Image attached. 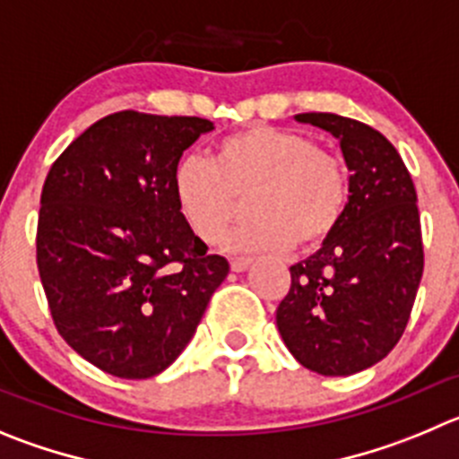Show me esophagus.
<instances>
[{
	"label": "esophagus",
	"mask_w": 459,
	"mask_h": 459,
	"mask_svg": "<svg viewBox=\"0 0 459 459\" xmlns=\"http://www.w3.org/2000/svg\"><path fill=\"white\" fill-rule=\"evenodd\" d=\"M251 264H254V260H251V258H233V260H230V269H233L235 273L247 272Z\"/></svg>",
	"instance_id": "obj_1"
}]
</instances>
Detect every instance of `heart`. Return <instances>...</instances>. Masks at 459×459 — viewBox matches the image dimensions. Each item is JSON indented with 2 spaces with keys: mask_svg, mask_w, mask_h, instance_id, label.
Returning <instances> with one entry per match:
<instances>
[{
  "mask_svg": "<svg viewBox=\"0 0 459 459\" xmlns=\"http://www.w3.org/2000/svg\"><path fill=\"white\" fill-rule=\"evenodd\" d=\"M171 195L201 242H215L238 215L242 196L254 220L226 235L230 254L315 247L340 224L349 171L340 156L290 128H244L221 140L212 162L187 156L174 167Z\"/></svg>",
  "mask_w": 459,
  "mask_h": 459,
  "instance_id": "1",
  "label": "heart"
}]
</instances>
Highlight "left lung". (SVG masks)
I'll return each instance as SVG.
<instances>
[{
  "instance_id": "1",
  "label": "left lung",
  "mask_w": 459,
  "mask_h": 459,
  "mask_svg": "<svg viewBox=\"0 0 459 459\" xmlns=\"http://www.w3.org/2000/svg\"><path fill=\"white\" fill-rule=\"evenodd\" d=\"M340 143L349 201L321 249L290 267L292 288L276 310L290 353L321 376L369 369L408 326L423 273L417 190L383 133L333 113L294 115Z\"/></svg>"
}]
</instances>
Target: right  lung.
I'll return each mask as SVG.
<instances>
[{
	"label": "right lung",
	"mask_w": 459,
	"mask_h": 459,
	"mask_svg": "<svg viewBox=\"0 0 459 459\" xmlns=\"http://www.w3.org/2000/svg\"><path fill=\"white\" fill-rule=\"evenodd\" d=\"M212 128L201 117L122 110L85 128L47 174L42 288L63 340L106 374H162L229 276L171 195L183 152Z\"/></svg>",
	"instance_id": "add662e5"
}]
</instances>
